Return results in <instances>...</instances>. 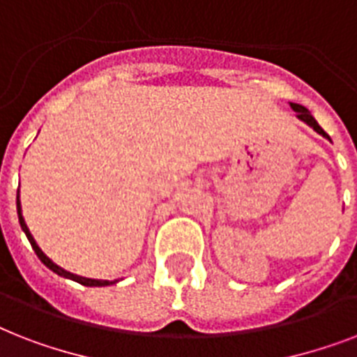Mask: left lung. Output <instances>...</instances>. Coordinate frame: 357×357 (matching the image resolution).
<instances>
[{"mask_svg":"<svg viewBox=\"0 0 357 357\" xmlns=\"http://www.w3.org/2000/svg\"><path fill=\"white\" fill-rule=\"evenodd\" d=\"M289 105H291V109H293L294 113H296V116H298V120H302V122L307 123V126H310V128L315 129L317 133L322 135V137H324V139L332 140V139H330V137H328L326 131H324V129H322L321 126H319V123H317V120L313 119V114H311L310 111H307V109L304 107V105H298V103H289Z\"/></svg>","mask_w":357,"mask_h":357,"instance_id":"8db88e82","label":"left lung"}]
</instances>
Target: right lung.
<instances>
[{
  "label": "right lung",
  "mask_w": 357,
  "mask_h": 357,
  "mask_svg": "<svg viewBox=\"0 0 357 357\" xmlns=\"http://www.w3.org/2000/svg\"><path fill=\"white\" fill-rule=\"evenodd\" d=\"M16 211H18V220H20V226H22V229H24L25 237L29 238L31 246H33V250H35V254L38 255V259L44 263V265L50 268V271H53L55 274H59V276L63 278H68V280H74V282L81 283V285H86V287H105V285H113V283H116L119 280H113V282H109V280H92V278H85V276H77V274H74V272H68L64 271L63 266H59L57 263H53L50 257H47L44 252L40 250V246L36 244L35 237L31 235L29 228H27V224H25L24 220V215H22V204H20V189H18V195H16Z\"/></svg>",
  "instance_id": "1"
}]
</instances>
